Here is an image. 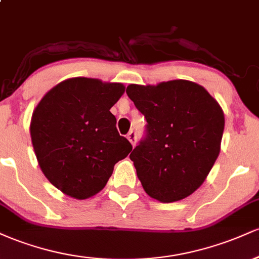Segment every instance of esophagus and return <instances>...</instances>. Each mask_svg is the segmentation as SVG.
I'll return each instance as SVG.
<instances>
[{"label": "esophagus", "instance_id": "1", "mask_svg": "<svg viewBox=\"0 0 259 259\" xmlns=\"http://www.w3.org/2000/svg\"><path fill=\"white\" fill-rule=\"evenodd\" d=\"M126 138H127V140H129V141H130V144H132L133 146H135V145H136V140H138V136H136V133L133 132V130H132V132L127 134Z\"/></svg>", "mask_w": 259, "mask_h": 259}]
</instances>
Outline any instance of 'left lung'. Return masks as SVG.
I'll return each mask as SVG.
<instances>
[{
  "label": "left lung",
  "instance_id": "obj_1",
  "mask_svg": "<svg viewBox=\"0 0 259 259\" xmlns=\"http://www.w3.org/2000/svg\"><path fill=\"white\" fill-rule=\"evenodd\" d=\"M126 94L147 120L130 153L146 194L170 203L194 194L221 152L224 113L203 86L189 80L130 84Z\"/></svg>",
  "mask_w": 259,
  "mask_h": 259
}]
</instances>
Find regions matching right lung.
<instances>
[{
  "mask_svg": "<svg viewBox=\"0 0 259 259\" xmlns=\"http://www.w3.org/2000/svg\"><path fill=\"white\" fill-rule=\"evenodd\" d=\"M125 91L120 82L72 78L52 88L34 109L32 147L45 177L64 195L99 194L114 164L133 150L109 109Z\"/></svg>",
  "mask_w": 259,
  "mask_h": 259,
  "instance_id": "1",
  "label": "right lung"
}]
</instances>
